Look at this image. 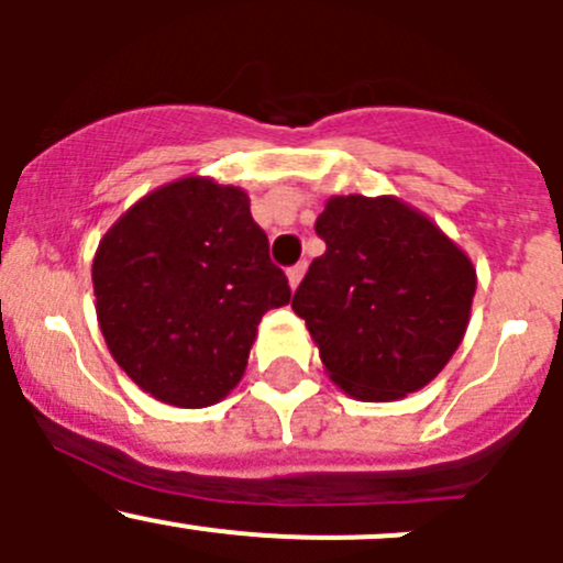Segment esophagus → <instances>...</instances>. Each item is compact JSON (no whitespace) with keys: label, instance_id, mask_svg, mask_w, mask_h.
<instances>
[{"label":"esophagus","instance_id":"esophagus-1","mask_svg":"<svg viewBox=\"0 0 563 563\" xmlns=\"http://www.w3.org/2000/svg\"><path fill=\"white\" fill-rule=\"evenodd\" d=\"M305 269H308V264H305V261H299V264H294V266H288V286L291 288H297L299 286V280H302L305 277Z\"/></svg>","mask_w":563,"mask_h":563}]
</instances>
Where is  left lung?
Listing matches in <instances>:
<instances>
[{
    "instance_id": "8db88e82",
    "label": "left lung",
    "mask_w": 563,
    "mask_h": 563,
    "mask_svg": "<svg viewBox=\"0 0 563 563\" xmlns=\"http://www.w3.org/2000/svg\"><path fill=\"white\" fill-rule=\"evenodd\" d=\"M316 234L327 253L310 264L291 308L329 378L360 400H397L433 382L468 327V255L389 196L329 198Z\"/></svg>"
}]
</instances>
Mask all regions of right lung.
Returning a JSON list of instances; mask_svg holds the SVG:
<instances>
[{
	"mask_svg": "<svg viewBox=\"0 0 563 563\" xmlns=\"http://www.w3.org/2000/svg\"><path fill=\"white\" fill-rule=\"evenodd\" d=\"M92 283L117 365L179 408L229 395L261 316L291 299L247 192L201 176L133 203L100 242Z\"/></svg>",
	"mask_w": 563,
	"mask_h": 563,
	"instance_id": "obj_1",
	"label": "right lung"
}]
</instances>
